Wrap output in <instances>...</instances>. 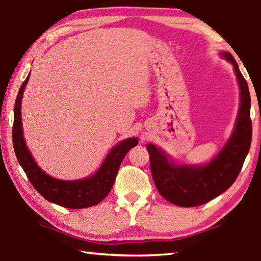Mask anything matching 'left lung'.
I'll use <instances>...</instances> for the list:
<instances>
[{
    "label": "left lung",
    "instance_id": "1",
    "mask_svg": "<svg viewBox=\"0 0 261 261\" xmlns=\"http://www.w3.org/2000/svg\"><path fill=\"white\" fill-rule=\"evenodd\" d=\"M221 56L230 62L235 69L241 90V105L235 129L218 155L205 166H180L171 162L160 148L147 145L152 177L158 191L166 200L180 207L206 204L230 188L251 146L252 122L247 83L230 53H221Z\"/></svg>",
    "mask_w": 261,
    "mask_h": 261
}]
</instances>
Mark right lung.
I'll return each mask as SVG.
<instances>
[{
    "label": "right lung",
    "instance_id": "1",
    "mask_svg": "<svg viewBox=\"0 0 261 261\" xmlns=\"http://www.w3.org/2000/svg\"><path fill=\"white\" fill-rule=\"evenodd\" d=\"M29 77L21 84L14 109L12 143L19 165L23 168L31 184L48 201L67 208H86L102 201L116 178L118 168L129 149L138 144L137 138H127L116 145L105 159L102 166L91 177L78 180H62L50 177L35 163L26 146L21 127L20 105Z\"/></svg>",
    "mask_w": 261,
    "mask_h": 261
}]
</instances>
